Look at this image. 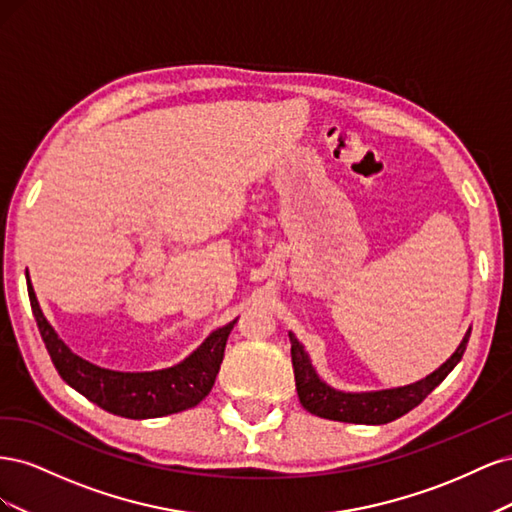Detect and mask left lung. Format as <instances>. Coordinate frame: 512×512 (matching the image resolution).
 Instances as JSON below:
<instances>
[{
    "label": "left lung",
    "instance_id": "left-lung-1",
    "mask_svg": "<svg viewBox=\"0 0 512 512\" xmlns=\"http://www.w3.org/2000/svg\"><path fill=\"white\" fill-rule=\"evenodd\" d=\"M470 333L472 329L466 333V337H463V342L453 352L451 359H448L444 365H440L427 378L408 386H397V389L371 391V393H344V391L333 389V386H329L324 380H320L303 344L294 337V333H288L294 382H297L301 406L320 418H329V421H339V423H356V425L391 423L395 418L408 414L412 408L421 404V401L436 389L448 374H451L455 365L461 361L463 352H466Z\"/></svg>",
    "mask_w": 512,
    "mask_h": 512
}]
</instances>
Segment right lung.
Here are the masks:
<instances>
[{"instance_id": "obj_1", "label": "right lung", "mask_w": 512, "mask_h": 512, "mask_svg": "<svg viewBox=\"0 0 512 512\" xmlns=\"http://www.w3.org/2000/svg\"><path fill=\"white\" fill-rule=\"evenodd\" d=\"M27 292L42 342L59 376L102 410L126 418H158L198 406L213 389L228 335L237 324V320H232L226 327L215 329L179 365L158 371H113L74 354L44 318L29 280Z\"/></svg>"}]
</instances>
